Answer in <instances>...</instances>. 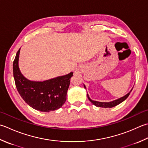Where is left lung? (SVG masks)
Instances as JSON below:
<instances>
[{"instance_id": "obj_1", "label": "left lung", "mask_w": 148, "mask_h": 148, "mask_svg": "<svg viewBox=\"0 0 148 148\" xmlns=\"http://www.w3.org/2000/svg\"><path fill=\"white\" fill-rule=\"evenodd\" d=\"M84 88L86 89V86H85V85H84ZM133 88H134V87H133ZM132 89L133 88H132L131 90H130L128 94H126L125 95H124L123 97H121L120 98H119V99H117L112 101H110V102H99V101H94V100H92V99H90V98L88 94H87V96H88V99H89V101H90V102L92 104H93V105H94L95 106L101 107V108H112V107H114L115 106L118 105L119 104L121 103L122 102H123L124 100H126L127 99V97L129 96L130 94L131 93Z\"/></svg>"}]
</instances>
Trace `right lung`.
Listing matches in <instances>:
<instances>
[{"label": "right lung", "mask_w": 148, "mask_h": 148, "mask_svg": "<svg viewBox=\"0 0 148 148\" xmlns=\"http://www.w3.org/2000/svg\"><path fill=\"white\" fill-rule=\"evenodd\" d=\"M19 50L13 62V76L17 90L25 102L40 112H49L61 108L65 103L66 93L73 72L43 82L31 81L22 74L18 65Z\"/></svg>", "instance_id": "obj_1"}]
</instances>
